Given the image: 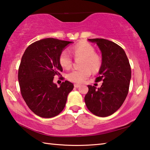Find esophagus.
Returning <instances> with one entry per match:
<instances>
[{"instance_id":"esophagus-1","label":"esophagus","mask_w":150,"mask_h":150,"mask_svg":"<svg viewBox=\"0 0 150 150\" xmlns=\"http://www.w3.org/2000/svg\"><path fill=\"white\" fill-rule=\"evenodd\" d=\"M74 87H75V88H79L80 86L79 84H74Z\"/></svg>"}]
</instances>
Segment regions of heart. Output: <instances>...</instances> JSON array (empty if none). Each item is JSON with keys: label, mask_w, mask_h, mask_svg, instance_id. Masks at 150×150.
Listing matches in <instances>:
<instances>
[{"label": "heart", "mask_w": 150, "mask_h": 150, "mask_svg": "<svg viewBox=\"0 0 150 150\" xmlns=\"http://www.w3.org/2000/svg\"><path fill=\"white\" fill-rule=\"evenodd\" d=\"M72 52L75 57H82L80 69L73 70L68 74L67 79L70 82L81 83L90 76L91 70L98 72L101 66V60L98 54L94 53V47L87 42H80L73 47ZM60 65L64 69H70L72 59L67 50H63L59 56Z\"/></svg>", "instance_id": "heart-1"}]
</instances>
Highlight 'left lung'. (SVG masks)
I'll return each mask as SVG.
<instances>
[{
	"mask_svg": "<svg viewBox=\"0 0 150 150\" xmlns=\"http://www.w3.org/2000/svg\"><path fill=\"white\" fill-rule=\"evenodd\" d=\"M96 43L101 52L102 63L96 82L103 81L96 89L88 85L84 98L89 111L98 117L113 114L124 103L129 90L131 68L127 54L121 47L105 39H88Z\"/></svg>",
	"mask_w": 150,
	"mask_h": 150,
	"instance_id": "obj_1",
	"label": "left lung"
}]
</instances>
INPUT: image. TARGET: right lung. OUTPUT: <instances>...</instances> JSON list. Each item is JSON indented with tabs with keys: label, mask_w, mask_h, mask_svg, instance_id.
<instances>
[{
	"label": "right lung",
	"mask_w": 150,
	"mask_h": 150,
	"mask_svg": "<svg viewBox=\"0 0 150 150\" xmlns=\"http://www.w3.org/2000/svg\"><path fill=\"white\" fill-rule=\"evenodd\" d=\"M72 41L46 38L31 44L23 53L18 69L21 94L29 108L43 118H51L64 109L74 85L66 80L57 87L54 76L62 68L59 56Z\"/></svg>",
	"instance_id": "add662e5"
}]
</instances>
